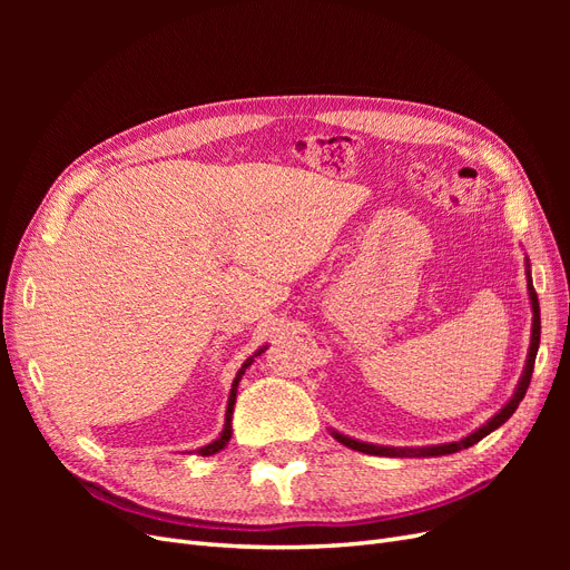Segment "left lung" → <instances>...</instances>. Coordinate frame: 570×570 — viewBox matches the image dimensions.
<instances>
[{"mask_svg": "<svg viewBox=\"0 0 570 570\" xmlns=\"http://www.w3.org/2000/svg\"><path fill=\"white\" fill-rule=\"evenodd\" d=\"M528 295L532 302V337H530V352H528V364L523 371V377L519 383V390L511 396V402L497 413L494 419H490L485 425L478 428L475 433H471L469 438H463L461 442H450V444H438V446H423V450H396V446H377V444H366V442H358L352 440L347 435H340L333 433L337 442H342L344 446H350V450L356 452H364V454H373V456H442V454H454L461 450H469L475 442H480L485 435H490L492 430H497L502 423H507L511 419V413L519 409L521 400L525 396V390L530 385V377H532V368H534V356H538V347H540V304H538V292L532 287L530 281V271H528Z\"/></svg>", "mask_w": 570, "mask_h": 570, "instance_id": "left-lung-1", "label": "left lung"}]
</instances>
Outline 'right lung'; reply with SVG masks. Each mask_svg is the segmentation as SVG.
Masks as SVG:
<instances>
[{
  "mask_svg": "<svg viewBox=\"0 0 570 570\" xmlns=\"http://www.w3.org/2000/svg\"><path fill=\"white\" fill-rule=\"evenodd\" d=\"M264 352V350H262ZM262 352H256L254 356H258ZM254 356H249L247 361H245V366L237 371V375H235V381H233V390H230V396H228V409H226V428H223V433H220V438L216 440V442H212V444H206V446H202L199 450V454L202 456H212V454H216V452H220L223 446L228 444V440H230V435H233V425H230V419H233V409H235V396H237V385H239V381H243V375H245V368L247 366H252V361H254Z\"/></svg>",
  "mask_w": 570,
  "mask_h": 570,
  "instance_id": "add662e5",
  "label": "right lung"
}]
</instances>
